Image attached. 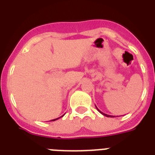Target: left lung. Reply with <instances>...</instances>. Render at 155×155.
I'll return each mask as SVG.
<instances>
[{
  "label": "left lung",
  "instance_id": "8db88e82",
  "mask_svg": "<svg viewBox=\"0 0 155 155\" xmlns=\"http://www.w3.org/2000/svg\"><path fill=\"white\" fill-rule=\"evenodd\" d=\"M96 108H97V110H98V112H100V113H101V114H103V115H104V116H105V117H113V116H110V115H108V114H105V113H102V112H101V110H100V109H99V108H97V106H96Z\"/></svg>",
  "mask_w": 155,
  "mask_h": 155
}]
</instances>
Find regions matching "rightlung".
Segmentation results:
<instances>
[{
	"label": "right lung",
	"mask_w": 155,
	"mask_h": 155,
	"mask_svg": "<svg viewBox=\"0 0 155 155\" xmlns=\"http://www.w3.org/2000/svg\"><path fill=\"white\" fill-rule=\"evenodd\" d=\"M63 116H64V115H63V116H62V117H63ZM60 117H58V118H56V119H53V120H52V121H54V120H58V119H59V118H60Z\"/></svg>",
	"instance_id": "obj_1"
}]
</instances>
